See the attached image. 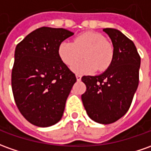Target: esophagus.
Segmentation results:
<instances>
[{
  "label": "esophagus",
  "mask_w": 151,
  "mask_h": 151,
  "mask_svg": "<svg viewBox=\"0 0 151 151\" xmlns=\"http://www.w3.org/2000/svg\"><path fill=\"white\" fill-rule=\"evenodd\" d=\"M76 80H77L78 81H80L81 80V76L79 75V74H76Z\"/></svg>",
  "instance_id": "1"
}]
</instances>
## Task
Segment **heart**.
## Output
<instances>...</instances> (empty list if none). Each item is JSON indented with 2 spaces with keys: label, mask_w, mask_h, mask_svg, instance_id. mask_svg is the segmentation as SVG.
I'll return each mask as SVG.
<instances>
[{
  "label": "heart",
  "mask_w": 151,
  "mask_h": 151,
  "mask_svg": "<svg viewBox=\"0 0 151 151\" xmlns=\"http://www.w3.org/2000/svg\"><path fill=\"white\" fill-rule=\"evenodd\" d=\"M84 54L86 59L71 67L76 73H92L109 68L114 58L111 42L99 33L87 32L79 35L74 42L63 41L58 47V55L67 65H72Z\"/></svg>",
  "instance_id": "heart-1"
}]
</instances>
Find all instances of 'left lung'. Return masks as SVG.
Wrapping results in <instances>:
<instances>
[{
    "label": "left lung",
    "instance_id": "1",
    "mask_svg": "<svg viewBox=\"0 0 151 151\" xmlns=\"http://www.w3.org/2000/svg\"><path fill=\"white\" fill-rule=\"evenodd\" d=\"M109 35L114 49L111 65L99 76H84L86 86L81 95L86 113L93 121L110 124L128 111L139 84L141 58L134 42L121 31L103 29Z\"/></svg>",
    "mask_w": 151,
    "mask_h": 151
}]
</instances>
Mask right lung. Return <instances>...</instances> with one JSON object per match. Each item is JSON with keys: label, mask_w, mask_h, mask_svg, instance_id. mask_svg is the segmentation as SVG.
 <instances>
[{"label": "right lung", "mask_w": 151, "mask_h": 151, "mask_svg": "<svg viewBox=\"0 0 151 151\" xmlns=\"http://www.w3.org/2000/svg\"><path fill=\"white\" fill-rule=\"evenodd\" d=\"M73 32L42 27L17 44L11 74L14 101L27 121L39 127L62 119L66 99L76 82L58 55V47Z\"/></svg>", "instance_id": "obj_1"}]
</instances>
